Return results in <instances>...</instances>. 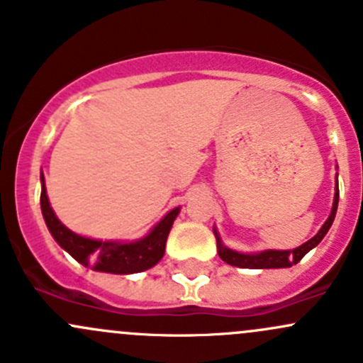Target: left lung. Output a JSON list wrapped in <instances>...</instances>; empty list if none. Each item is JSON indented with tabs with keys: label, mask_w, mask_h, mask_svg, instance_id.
Returning a JSON list of instances; mask_svg holds the SVG:
<instances>
[{
	"label": "left lung",
	"mask_w": 363,
	"mask_h": 363,
	"mask_svg": "<svg viewBox=\"0 0 363 363\" xmlns=\"http://www.w3.org/2000/svg\"><path fill=\"white\" fill-rule=\"evenodd\" d=\"M337 203H339V184H337V175H335V193H334V203H332L330 216L327 218V221L323 223V226L320 228V232L309 239L307 242H303L302 246L295 247V250H265L258 252H240L232 250V247L225 246L219 237L218 230L214 228L216 242H218V255L223 262H226L232 267H239V269H286V267L296 265L303 256L307 255L313 247H316L318 244L323 240V237L327 235V232L330 230L332 223L335 219V212H337Z\"/></svg>",
	"instance_id": "obj_1"
}]
</instances>
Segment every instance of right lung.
<instances>
[{"mask_svg": "<svg viewBox=\"0 0 363 363\" xmlns=\"http://www.w3.org/2000/svg\"><path fill=\"white\" fill-rule=\"evenodd\" d=\"M42 182V195H40V207H42L43 219L49 228L50 235L68 255L84 267H91L98 272L107 274H137L151 269L163 258L164 246H167L168 233L175 218L181 212V207L172 208L163 216L160 223H156L147 235L137 240H98L89 237L79 235L67 228L57 219L47 196L45 177L43 172L40 174Z\"/></svg>", "mask_w": 363, "mask_h": 363, "instance_id": "1", "label": "right lung"}]
</instances>
